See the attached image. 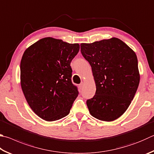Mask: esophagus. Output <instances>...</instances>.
I'll list each match as a JSON object with an SVG mask.
<instances>
[{"mask_svg": "<svg viewBox=\"0 0 154 154\" xmlns=\"http://www.w3.org/2000/svg\"><path fill=\"white\" fill-rule=\"evenodd\" d=\"M83 83H80L79 84V88L81 89H82V88H83Z\"/></svg>", "mask_w": 154, "mask_h": 154, "instance_id": "34e87169", "label": "esophagus"}]
</instances>
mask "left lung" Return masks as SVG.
<instances>
[{"label":"left lung","instance_id":"left-lung-1","mask_svg":"<svg viewBox=\"0 0 154 154\" xmlns=\"http://www.w3.org/2000/svg\"><path fill=\"white\" fill-rule=\"evenodd\" d=\"M81 52L91 66L96 94L87 100L91 115L113 121L131 104L140 81L135 52L119 38L81 44Z\"/></svg>","mask_w":154,"mask_h":154}]
</instances>
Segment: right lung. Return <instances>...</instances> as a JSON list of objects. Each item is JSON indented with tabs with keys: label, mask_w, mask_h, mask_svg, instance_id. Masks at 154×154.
Here are the masks:
<instances>
[{
	"label": "right lung",
	"mask_w": 154,
	"mask_h": 154,
	"mask_svg": "<svg viewBox=\"0 0 154 154\" xmlns=\"http://www.w3.org/2000/svg\"><path fill=\"white\" fill-rule=\"evenodd\" d=\"M79 44L44 38L24 52L20 65L21 85L30 108L46 121L67 116L79 94L72 83L71 60Z\"/></svg>",
	"instance_id": "obj_1"
}]
</instances>
